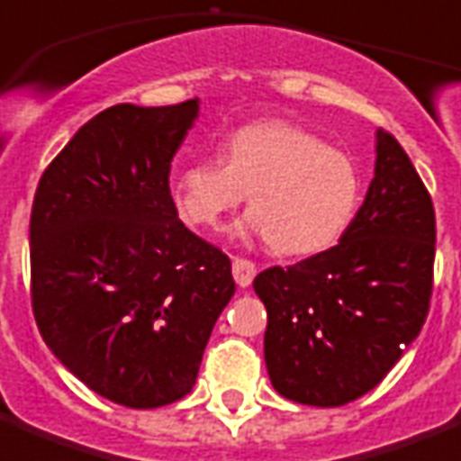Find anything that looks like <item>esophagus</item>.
Instances as JSON below:
<instances>
[{
	"label": "esophagus",
	"mask_w": 461,
	"mask_h": 461,
	"mask_svg": "<svg viewBox=\"0 0 461 461\" xmlns=\"http://www.w3.org/2000/svg\"><path fill=\"white\" fill-rule=\"evenodd\" d=\"M254 276H257V264H254V261L242 257H233V277L240 287H249Z\"/></svg>",
	"instance_id": "34e87169"
}]
</instances>
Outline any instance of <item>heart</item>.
I'll return each instance as SVG.
<instances>
[{"mask_svg":"<svg viewBox=\"0 0 461 461\" xmlns=\"http://www.w3.org/2000/svg\"><path fill=\"white\" fill-rule=\"evenodd\" d=\"M249 193L245 228L283 257H311L339 242L360 204L351 155L283 122L238 129L221 159H195L174 174L171 197L188 226L214 230Z\"/></svg>","mask_w":461,"mask_h":461,"instance_id":"heart-1","label":"heart"}]
</instances>
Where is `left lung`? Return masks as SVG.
Instances as JSON below:
<instances>
[{
  "mask_svg": "<svg viewBox=\"0 0 461 461\" xmlns=\"http://www.w3.org/2000/svg\"><path fill=\"white\" fill-rule=\"evenodd\" d=\"M433 257L431 195L401 143L379 129L375 178L339 245L254 277L268 313L273 389L315 408L375 389L427 321Z\"/></svg>",
  "mask_w": 461,
  "mask_h": 461,
  "instance_id": "8db88e82",
  "label": "left lung"
}]
</instances>
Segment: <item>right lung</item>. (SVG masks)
Segmentation results:
<instances>
[{
    "label": "right lung",
    "instance_id": "right-lung-1",
    "mask_svg": "<svg viewBox=\"0 0 461 461\" xmlns=\"http://www.w3.org/2000/svg\"><path fill=\"white\" fill-rule=\"evenodd\" d=\"M200 101L91 117L44 169L30 214L32 313L41 339L91 391L124 408L190 393L230 258L181 223L171 159Z\"/></svg>",
    "mask_w": 461,
    "mask_h": 461
}]
</instances>
